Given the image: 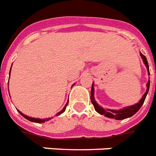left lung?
I'll list each match as a JSON object with an SVG mask.
<instances>
[{
  "label": "left lung",
  "mask_w": 156,
  "mask_h": 156,
  "mask_svg": "<svg viewBox=\"0 0 156 156\" xmlns=\"http://www.w3.org/2000/svg\"><path fill=\"white\" fill-rule=\"evenodd\" d=\"M140 56L143 58V61H144V64L146 66L147 69L148 74L150 75V71H149V66H148L147 60L146 57L144 56V54L140 53ZM149 87H150V80H148L147 83V90L145 92L143 97H142L141 99L140 100V102L136 103L135 105H132V106H130V107H125V108H122V110H119V111H116V110H105L103 107H100L99 105L95 102V99H94V83H92V88H91V93H90V100L92 104H93L94 107L95 109V111L98 112V113L101 114V115H104L106 117L111 118V119H115L117 120H121V119H125L126 118L131 117L133 115H135L136 112H137L140 108H141L142 105L144 104V101H145V98L147 97V94L148 93V90H149Z\"/></svg>",
  "instance_id": "obj_1"
}]
</instances>
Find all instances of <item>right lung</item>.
Listing matches in <instances>:
<instances>
[{
  "label": "right lung",
  "mask_w": 156,
  "mask_h": 156,
  "mask_svg": "<svg viewBox=\"0 0 156 156\" xmlns=\"http://www.w3.org/2000/svg\"><path fill=\"white\" fill-rule=\"evenodd\" d=\"M10 70H11V69H10ZM9 74H10V71H9ZM67 105H68V102H67V103H66V104L65 107H64V108H63L62 110V111H60V112H58V113L57 114V115H61V114H62L63 112H64V111H66V108ZM17 111H18V110H17ZM18 112H19V113H20V114H21V115H22V116H23L24 118H25L26 119L30 120V121H31V122H37V123H41V122H45V121H48V120L51 119V118H47V119H35V118L29 117V116H27V115H24V114H23V113H21V111H18Z\"/></svg>",
  "instance_id": "1"
}]
</instances>
